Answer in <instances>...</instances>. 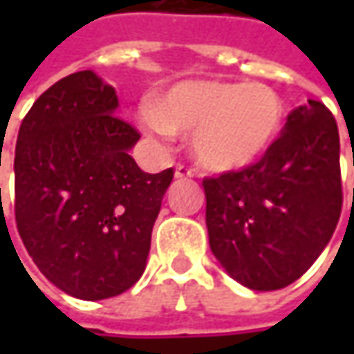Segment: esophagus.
Returning a JSON list of instances; mask_svg holds the SVG:
<instances>
[{
    "label": "esophagus",
    "mask_w": 354,
    "mask_h": 354,
    "mask_svg": "<svg viewBox=\"0 0 354 354\" xmlns=\"http://www.w3.org/2000/svg\"><path fill=\"white\" fill-rule=\"evenodd\" d=\"M175 177H177V179L193 177V169H191V167H187V165H181V163H179V165L175 167Z\"/></svg>",
    "instance_id": "34e87169"
}]
</instances>
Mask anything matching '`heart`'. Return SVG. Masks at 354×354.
<instances>
[{
	"mask_svg": "<svg viewBox=\"0 0 354 354\" xmlns=\"http://www.w3.org/2000/svg\"><path fill=\"white\" fill-rule=\"evenodd\" d=\"M283 114L279 94L266 84L187 80L159 94L143 120L153 131L191 138L203 167L234 171L268 153Z\"/></svg>",
	"mask_w": 354,
	"mask_h": 354,
	"instance_id": "1",
	"label": "heart"
}]
</instances>
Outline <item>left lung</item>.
I'll use <instances>...</instances> for the list:
<instances>
[{"label": "left lung", "mask_w": 354, "mask_h": 354, "mask_svg": "<svg viewBox=\"0 0 354 354\" xmlns=\"http://www.w3.org/2000/svg\"><path fill=\"white\" fill-rule=\"evenodd\" d=\"M203 187L209 244L226 272L256 292L290 286L319 258L341 216L333 114L317 100L295 108L264 157Z\"/></svg>", "instance_id": "obj_1"}]
</instances>
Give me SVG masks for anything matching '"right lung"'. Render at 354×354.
<instances>
[{"instance_id":"right-lung-1","label":"right lung","mask_w":354,"mask_h":354,"mask_svg":"<svg viewBox=\"0 0 354 354\" xmlns=\"http://www.w3.org/2000/svg\"><path fill=\"white\" fill-rule=\"evenodd\" d=\"M116 108V90L92 71L64 76L35 100L15 147L21 240L59 290L88 301L142 278L175 173L138 167L140 131Z\"/></svg>"}]
</instances>
